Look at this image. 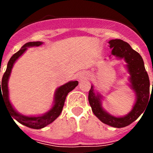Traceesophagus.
Segmentation results:
<instances>
[{"label":"esophagus","instance_id":"34e87169","mask_svg":"<svg viewBox=\"0 0 153 153\" xmlns=\"http://www.w3.org/2000/svg\"><path fill=\"white\" fill-rule=\"evenodd\" d=\"M80 78H81V77H80Z\"/></svg>","mask_w":153,"mask_h":153}]
</instances>
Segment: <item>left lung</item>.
I'll list each match as a JSON object with an SVG mask.
<instances>
[{"instance_id": "8db88e82", "label": "left lung", "mask_w": 153, "mask_h": 153, "mask_svg": "<svg viewBox=\"0 0 153 153\" xmlns=\"http://www.w3.org/2000/svg\"><path fill=\"white\" fill-rule=\"evenodd\" d=\"M109 44L112 49L111 54L120 59L124 58L126 62L128 72L130 76V86L136 96V103L126 116L116 117L102 109L100 100L102 97L99 93L96 94L93 85L89 91L88 100L92 111L101 122L116 128H123L134 122L144 112L151 96L149 93L150 84L144 62L139 53L132 50L128 43L120 39L109 40Z\"/></svg>"}]
</instances>
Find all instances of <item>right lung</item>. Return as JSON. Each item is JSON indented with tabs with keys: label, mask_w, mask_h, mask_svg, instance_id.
Masks as SVG:
<instances>
[{
	"label": "right lung",
	"mask_w": 153,
	"mask_h": 153,
	"mask_svg": "<svg viewBox=\"0 0 153 153\" xmlns=\"http://www.w3.org/2000/svg\"><path fill=\"white\" fill-rule=\"evenodd\" d=\"M42 44H43L42 42L36 41L28 42V43L24 44L21 47V49L20 51L15 53L10 57V60L8 61L6 71L4 74V76H3L2 81H0V104L1 100H2L3 102H4L5 106H6L7 109L8 113L10 114V117H12V119H15L17 122L29 127V128L36 129H41V128L47 126V125H49L51 123L53 122L60 116L63 106H64L65 100H66L67 94L70 91H72L76 86L78 85V81H70V82H68L66 84L60 86L56 90V93H55L54 105L53 106V107L50 109L49 111L46 113L45 114L42 115V116H38V117H26V116H23V115L18 113L15 109H13L10 100H9L7 86L8 79H9V77H10V72H11L13 63H15L16 60L27 51V47H39ZM1 85V88L0 87ZM1 90H2V93H1Z\"/></svg>",
	"instance_id": "obj_1"
}]
</instances>
